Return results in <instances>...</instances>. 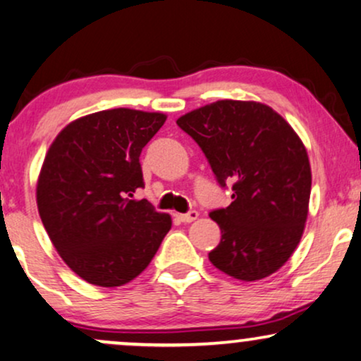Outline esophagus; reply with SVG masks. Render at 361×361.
Instances as JSON below:
<instances>
[{"label": "esophagus", "mask_w": 361, "mask_h": 361, "mask_svg": "<svg viewBox=\"0 0 361 361\" xmlns=\"http://www.w3.org/2000/svg\"><path fill=\"white\" fill-rule=\"evenodd\" d=\"M199 217L197 211H189L188 214H179V221L180 222H192Z\"/></svg>", "instance_id": "esophagus-1"}]
</instances>
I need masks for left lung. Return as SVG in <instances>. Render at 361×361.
Masks as SVG:
<instances>
[{
	"label": "left lung",
	"instance_id": "left-lung-1",
	"mask_svg": "<svg viewBox=\"0 0 361 361\" xmlns=\"http://www.w3.org/2000/svg\"><path fill=\"white\" fill-rule=\"evenodd\" d=\"M201 147L233 202L209 217L221 243L209 261L241 281L268 278L291 257L305 231L311 192L308 154L298 133L259 102L217 100L177 120Z\"/></svg>",
	"mask_w": 361,
	"mask_h": 361
}]
</instances>
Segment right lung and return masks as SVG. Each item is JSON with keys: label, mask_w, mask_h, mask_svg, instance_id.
Returning <instances> with one entry per match:
<instances>
[{"label": "right lung", "mask_w": 361, "mask_h": 361, "mask_svg": "<svg viewBox=\"0 0 361 361\" xmlns=\"http://www.w3.org/2000/svg\"><path fill=\"white\" fill-rule=\"evenodd\" d=\"M166 115L102 110L73 120L43 160L37 204L53 246L95 286H122L144 271L172 226L133 192L144 188L140 152Z\"/></svg>", "instance_id": "1"}]
</instances>
